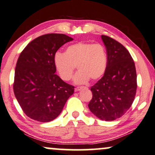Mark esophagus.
Wrapping results in <instances>:
<instances>
[{
	"label": "esophagus",
	"mask_w": 155,
	"mask_h": 155,
	"mask_svg": "<svg viewBox=\"0 0 155 155\" xmlns=\"http://www.w3.org/2000/svg\"><path fill=\"white\" fill-rule=\"evenodd\" d=\"M86 87H76L75 88V92H77V91H79L80 89H83V88H85Z\"/></svg>",
	"instance_id": "34e87169"
}]
</instances>
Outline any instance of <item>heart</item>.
<instances>
[{"mask_svg": "<svg viewBox=\"0 0 155 155\" xmlns=\"http://www.w3.org/2000/svg\"><path fill=\"white\" fill-rule=\"evenodd\" d=\"M53 62L64 81L71 79L77 66L79 70L74 76V81L80 84L103 75L107 66V54L101 44L79 42L68 46L65 53L56 52Z\"/></svg>", "mask_w": 155, "mask_h": 155, "instance_id": "obj_1", "label": "heart"}]
</instances>
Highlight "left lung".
<instances>
[{
  "mask_svg": "<svg viewBox=\"0 0 155 155\" xmlns=\"http://www.w3.org/2000/svg\"><path fill=\"white\" fill-rule=\"evenodd\" d=\"M107 50V66L102 76L91 87L89 108L105 121L123 116L133 103L137 88L135 63L128 50L111 37L102 35Z\"/></svg>",
  "mask_w": 155,
  "mask_h": 155,
  "instance_id": "obj_1",
  "label": "left lung"
}]
</instances>
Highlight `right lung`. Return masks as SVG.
<instances>
[{
  "instance_id": "right-lung-1",
  "label": "right lung",
  "mask_w": 155,
  "mask_h": 155,
  "mask_svg": "<svg viewBox=\"0 0 155 155\" xmlns=\"http://www.w3.org/2000/svg\"><path fill=\"white\" fill-rule=\"evenodd\" d=\"M74 39L63 34H46L26 46L18 57L13 84L16 100L29 118L49 122L62 111L74 87L55 74L53 57Z\"/></svg>"
}]
</instances>
